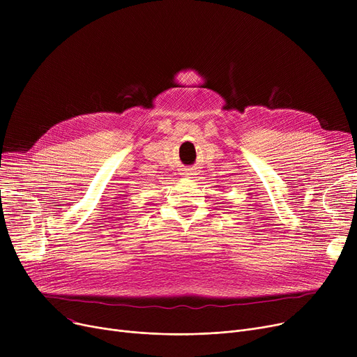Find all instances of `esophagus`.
<instances>
[{"mask_svg": "<svg viewBox=\"0 0 357 357\" xmlns=\"http://www.w3.org/2000/svg\"><path fill=\"white\" fill-rule=\"evenodd\" d=\"M183 174H185V176H190V175H192V172H190V171H188V172H183Z\"/></svg>", "mask_w": 357, "mask_h": 357, "instance_id": "1", "label": "esophagus"}]
</instances>
